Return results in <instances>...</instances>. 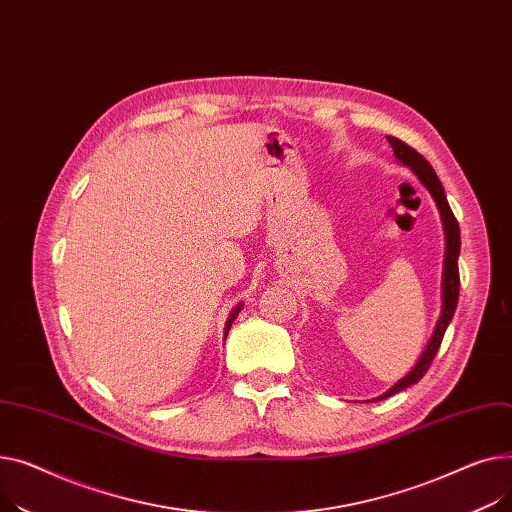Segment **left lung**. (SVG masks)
I'll use <instances>...</instances> for the list:
<instances>
[{
	"label": "left lung",
	"mask_w": 512,
	"mask_h": 512,
	"mask_svg": "<svg viewBox=\"0 0 512 512\" xmlns=\"http://www.w3.org/2000/svg\"><path fill=\"white\" fill-rule=\"evenodd\" d=\"M386 140H388L390 146H393L395 159L401 165L409 167L417 175L419 182L424 184V188L430 192V196L434 198V202L438 206V213H440L442 227H444V270H442V312H440V318L436 322V328H434V335H432L430 343L426 345L424 353L419 355L413 370L407 376H403L397 384L390 386L384 395L378 397V401H382L390 395H395V393H401V390H405L407 386L422 380L424 374L428 372L430 364L434 362V357L440 349V343L444 339L446 328H448L450 320H453L455 310H457V302H459V264L457 262H459V252H461L459 223L453 215V210H450V206H448L444 188L440 184L436 171L432 169V165L422 155H419L415 148L407 146L403 140H399L395 136H386Z\"/></svg>",
	"instance_id": "left-lung-1"
}]
</instances>
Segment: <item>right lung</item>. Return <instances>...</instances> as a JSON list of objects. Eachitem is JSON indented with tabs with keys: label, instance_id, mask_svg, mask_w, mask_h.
Wrapping results in <instances>:
<instances>
[{
	"label": "right lung",
	"instance_id": "obj_1",
	"mask_svg": "<svg viewBox=\"0 0 512 512\" xmlns=\"http://www.w3.org/2000/svg\"><path fill=\"white\" fill-rule=\"evenodd\" d=\"M242 308H244V304H237V306L233 308V312L229 314V318H227V324H225V339H227V333H229V328H231L233 320L237 318V314H239V312H242Z\"/></svg>",
	"mask_w": 512,
	"mask_h": 512
}]
</instances>
